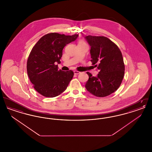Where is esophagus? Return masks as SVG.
<instances>
[{
  "label": "esophagus",
  "mask_w": 152,
  "mask_h": 152,
  "mask_svg": "<svg viewBox=\"0 0 152 152\" xmlns=\"http://www.w3.org/2000/svg\"><path fill=\"white\" fill-rule=\"evenodd\" d=\"M73 72H74V74H75V75H78V74L80 73V72L77 71H74Z\"/></svg>",
  "instance_id": "34e87169"
}]
</instances>
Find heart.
<instances>
[{
    "label": "heart",
    "mask_w": 152,
    "mask_h": 152,
    "mask_svg": "<svg viewBox=\"0 0 152 152\" xmlns=\"http://www.w3.org/2000/svg\"><path fill=\"white\" fill-rule=\"evenodd\" d=\"M83 42V41H81V42Z\"/></svg>",
    "instance_id": "heart-1"
}]
</instances>
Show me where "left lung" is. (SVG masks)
<instances>
[{"label": "left lung", "instance_id": "left-lung-1", "mask_svg": "<svg viewBox=\"0 0 152 152\" xmlns=\"http://www.w3.org/2000/svg\"><path fill=\"white\" fill-rule=\"evenodd\" d=\"M91 45V61L99 72L97 77L87 72V91L96 97L109 96L120 87L123 81L125 65L122 53L116 44L105 36H87Z\"/></svg>", "mask_w": 152, "mask_h": 152}]
</instances>
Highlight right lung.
Wrapping results in <instances>:
<instances>
[{
    "label": "right lung",
    "mask_w": 152,
    "mask_h": 152,
    "mask_svg": "<svg viewBox=\"0 0 152 152\" xmlns=\"http://www.w3.org/2000/svg\"><path fill=\"white\" fill-rule=\"evenodd\" d=\"M77 34L72 36L50 33L42 37L33 47L27 63L29 80L36 91L44 97H54L63 92L73 77L72 71L58 69L63 50L75 41Z\"/></svg>",
    "instance_id": "1"
}]
</instances>
